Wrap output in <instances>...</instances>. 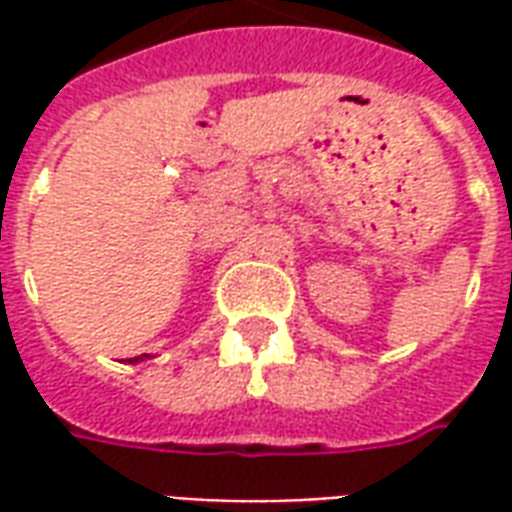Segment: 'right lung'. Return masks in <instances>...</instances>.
Segmentation results:
<instances>
[{"instance_id":"1","label":"right lung","mask_w":512,"mask_h":512,"mask_svg":"<svg viewBox=\"0 0 512 512\" xmlns=\"http://www.w3.org/2000/svg\"><path fill=\"white\" fill-rule=\"evenodd\" d=\"M142 359H147V354H142V356H136L134 362H142Z\"/></svg>"}]
</instances>
